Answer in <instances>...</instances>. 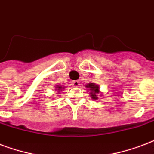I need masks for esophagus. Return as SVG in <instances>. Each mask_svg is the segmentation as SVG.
I'll return each instance as SVG.
<instances>
[{
	"label": "esophagus",
	"mask_w": 154,
	"mask_h": 154,
	"mask_svg": "<svg viewBox=\"0 0 154 154\" xmlns=\"http://www.w3.org/2000/svg\"><path fill=\"white\" fill-rule=\"evenodd\" d=\"M72 85H73V86H76V87H77V86H79L80 85V82L79 81H74V82H72Z\"/></svg>",
	"instance_id": "obj_1"
}]
</instances>
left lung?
Returning a JSON list of instances; mask_svg holds the SVG:
<instances>
[{"label": "left lung", "instance_id": "obj_1", "mask_svg": "<svg viewBox=\"0 0 154 154\" xmlns=\"http://www.w3.org/2000/svg\"><path fill=\"white\" fill-rule=\"evenodd\" d=\"M86 87L89 88L90 90H91V92H90V94L92 96L93 99H97L98 98V96L97 94H98V90H99V87H98V85H95V84H94V83H90V84H88L86 85Z\"/></svg>", "mask_w": 154, "mask_h": 154}]
</instances>
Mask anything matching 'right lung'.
<instances>
[{"instance_id": "obj_1", "label": "right lung", "mask_w": 154, "mask_h": 154, "mask_svg": "<svg viewBox=\"0 0 154 154\" xmlns=\"http://www.w3.org/2000/svg\"><path fill=\"white\" fill-rule=\"evenodd\" d=\"M56 88H57V90H58L59 92H60V91L62 89H64V87H61L60 85H58V86H56Z\"/></svg>"}]
</instances>
